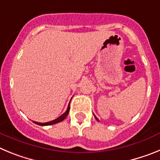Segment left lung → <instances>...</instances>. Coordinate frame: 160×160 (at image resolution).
I'll return each mask as SVG.
<instances>
[{
	"mask_svg": "<svg viewBox=\"0 0 160 160\" xmlns=\"http://www.w3.org/2000/svg\"><path fill=\"white\" fill-rule=\"evenodd\" d=\"M94 117H95V118H96V120H98V118H97V117H96V116H95V115H94Z\"/></svg>",
	"mask_w": 160,
	"mask_h": 160,
	"instance_id": "8db88e82",
	"label": "left lung"
}]
</instances>
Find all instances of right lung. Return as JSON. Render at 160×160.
I'll use <instances>...</instances> for the list:
<instances>
[{
	"label": "right lung",
	"instance_id": "1",
	"mask_svg": "<svg viewBox=\"0 0 160 160\" xmlns=\"http://www.w3.org/2000/svg\"><path fill=\"white\" fill-rule=\"evenodd\" d=\"M70 101H71V100H70ZM69 111H70V103H69V106H68L67 110H66V112H65L64 114H62L61 116H59L58 118H56V119L53 120V121H50V122H43V123H42V122H34V123L38 124V125H40V126H49V125H53V124H56V123H58V122H62V121H63V120L66 118V116L68 115V114H69Z\"/></svg>",
	"mask_w": 160,
	"mask_h": 160
}]
</instances>
